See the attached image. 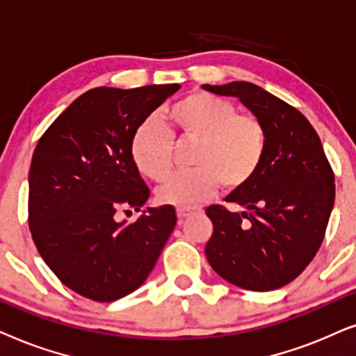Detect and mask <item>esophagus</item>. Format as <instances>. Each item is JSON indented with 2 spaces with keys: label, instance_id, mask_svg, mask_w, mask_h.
Returning a JSON list of instances; mask_svg holds the SVG:
<instances>
[{
  "label": "esophagus",
  "instance_id": "obj_1",
  "mask_svg": "<svg viewBox=\"0 0 356 356\" xmlns=\"http://www.w3.org/2000/svg\"><path fill=\"white\" fill-rule=\"evenodd\" d=\"M193 213H195V210H192V208H177L179 220H184V218L191 216V215H193Z\"/></svg>",
  "mask_w": 356,
  "mask_h": 356
}]
</instances>
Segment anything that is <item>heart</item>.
<instances>
[{
    "label": "heart",
    "instance_id": "obj_1",
    "mask_svg": "<svg viewBox=\"0 0 356 356\" xmlns=\"http://www.w3.org/2000/svg\"><path fill=\"white\" fill-rule=\"evenodd\" d=\"M170 131L193 141L191 172L169 177L158 191L164 205L193 208L207 202L218 187L225 192L244 188L259 172L267 153L264 123L250 113H238L233 102L215 94H187L165 112ZM131 159L145 177L161 182L172 168L169 131L149 120L131 140Z\"/></svg>",
    "mask_w": 356,
    "mask_h": 356
}]
</instances>
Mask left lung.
Returning a JSON list of instances; mask_svg holds the SVG:
<instances>
[{
    "instance_id": "1",
    "label": "left lung",
    "mask_w": 356,
    "mask_h": 356,
    "mask_svg": "<svg viewBox=\"0 0 356 356\" xmlns=\"http://www.w3.org/2000/svg\"><path fill=\"white\" fill-rule=\"evenodd\" d=\"M218 96L238 97L267 134L259 172L221 205L207 208L213 234L205 254L211 268L250 291L285 286L305 270L324 239L335 200L334 172L307 118L282 99L248 81L203 84Z\"/></svg>"
}]
</instances>
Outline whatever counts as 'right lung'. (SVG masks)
<instances>
[{
	"mask_svg": "<svg viewBox=\"0 0 356 356\" xmlns=\"http://www.w3.org/2000/svg\"><path fill=\"white\" fill-rule=\"evenodd\" d=\"M179 84L94 88L42 135L29 172V227L60 282L111 302L143 285L172 233L174 207L148 208L131 225L118 211L140 208L149 188L131 159V140Z\"/></svg>",
	"mask_w": 356,
	"mask_h": 356,
	"instance_id": "1",
	"label": "right lung"
}]
</instances>
